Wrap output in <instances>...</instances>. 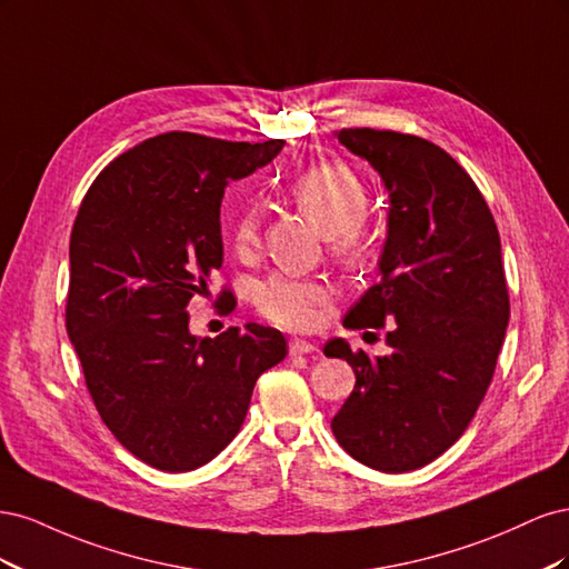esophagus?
I'll return each instance as SVG.
<instances>
[{
  "label": "esophagus",
  "instance_id": "obj_1",
  "mask_svg": "<svg viewBox=\"0 0 569 569\" xmlns=\"http://www.w3.org/2000/svg\"><path fill=\"white\" fill-rule=\"evenodd\" d=\"M318 347L313 341H306V339H291L289 341V353L291 356H301V353H313Z\"/></svg>",
  "mask_w": 569,
  "mask_h": 569
}]
</instances>
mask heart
<instances>
[{"mask_svg":"<svg viewBox=\"0 0 569 569\" xmlns=\"http://www.w3.org/2000/svg\"><path fill=\"white\" fill-rule=\"evenodd\" d=\"M289 199L330 234V247L341 258H353L366 244L368 189L353 170L343 163H313L303 168L287 187ZM261 216L253 206H244L232 218V249L239 256L251 253L258 242ZM332 289L322 280L272 272L253 287V306L266 320L306 330L316 322L322 306L330 303Z\"/></svg>","mask_w":569,"mask_h":569,"instance_id":"heart-1","label":"heart"}]
</instances>
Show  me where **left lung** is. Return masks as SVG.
<instances>
[{
  "instance_id": "obj_1",
  "label": "left lung",
  "mask_w": 569,
  "mask_h": 569,
  "mask_svg": "<svg viewBox=\"0 0 569 569\" xmlns=\"http://www.w3.org/2000/svg\"><path fill=\"white\" fill-rule=\"evenodd\" d=\"M337 137L382 176L391 209L382 278L343 318L347 330L389 322V353L325 343L356 372L332 432L368 468L410 472L451 449L491 385L510 318L501 237L479 187L441 147L372 128Z\"/></svg>"
}]
</instances>
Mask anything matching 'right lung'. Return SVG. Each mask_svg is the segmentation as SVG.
Segmentation results:
<instances>
[{
  "mask_svg": "<svg viewBox=\"0 0 569 569\" xmlns=\"http://www.w3.org/2000/svg\"><path fill=\"white\" fill-rule=\"evenodd\" d=\"M197 132L149 137L90 184L71 232L66 332L101 420L163 472L213 460L242 427L258 375L287 356L258 322L216 339L189 332L187 306L222 266L220 201L230 180L278 157ZM220 308H234L220 291Z\"/></svg>",
  "mask_w": 569,
  "mask_h": 569,
  "instance_id": "obj_1",
  "label": "right lung"
}]
</instances>
